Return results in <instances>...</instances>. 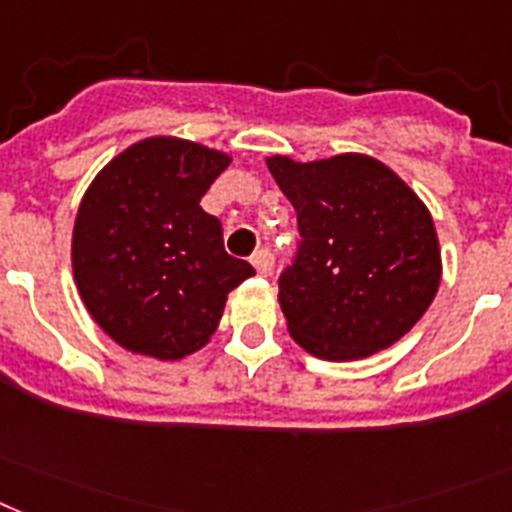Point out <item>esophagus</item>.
Returning <instances> with one entry per match:
<instances>
[{
  "instance_id": "obj_1",
  "label": "esophagus",
  "mask_w": 512,
  "mask_h": 512,
  "mask_svg": "<svg viewBox=\"0 0 512 512\" xmlns=\"http://www.w3.org/2000/svg\"><path fill=\"white\" fill-rule=\"evenodd\" d=\"M252 265L260 276H270V270H273V255H270V249H257L255 255H252Z\"/></svg>"
}]
</instances>
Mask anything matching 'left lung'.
<instances>
[{
  "instance_id": "obj_1",
  "label": "left lung",
  "mask_w": 512,
  "mask_h": 512,
  "mask_svg": "<svg viewBox=\"0 0 512 512\" xmlns=\"http://www.w3.org/2000/svg\"><path fill=\"white\" fill-rule=\"evenodd\" d=\"M268 169L299 223L294 263L278 278L289 333L328 362L364 359L422 320L440 286L437 231L427 205L372 156L341 153Z\"/></svg>"
}]
</instances>
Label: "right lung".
<instances>
[{"label": "right lung", "instance_id": "add662e5", "mask_svg": "<svg viewBox=\"0 0 512 512\" xmlns=\"http://www.w3.org/2000/svg\"><path fill=\"white\" fill-rule=\"evenodd\" d=\"M231 156L179 137H148L90 182L72 231V273L90 317L132 351L176 362L203 349L226 296L255 268L223 249L200 208Z\"/></svg>", "mask_w": 512, "mask_h": 512}]
</instances>
